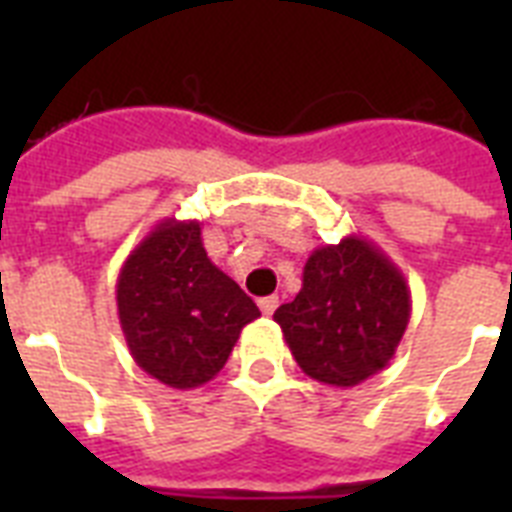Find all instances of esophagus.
<instances>
[{"label":"esophagus","instance_id":"34e87169","mask_svg":"<svg viewBox=\"0 0 512 512\" xmlns=\"http://www.w3.org/2000/svg\"><path fill=\"white\" fill-rule=\"evenodd\" d=\"M257 305H260V311H263V316H273V311L279 308V297H276V295L260 297V300H257Z\"/></svg>","mask_w":512,"mask_h":512}]
</instances>
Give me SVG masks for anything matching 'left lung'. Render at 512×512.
Instances as JSON below:
<instances>
[{
	"mask_svg": "<svg viewBox=\"0 0 512 512\" xmlns=\"http://www.w3.org/2000/svg\"><path fill=\"white\" fill-rule=\"evenodd\" d=\"M412 316L404 273L374 241L345 236L313 249L303 289L273 321L308 377L353 388L382 372Z\"/></svg>",
	"mask_w": 512,
	"mask_h": 512,
	"instance_id": "obj_1",
	"label": "left lung"
}]
</instances>
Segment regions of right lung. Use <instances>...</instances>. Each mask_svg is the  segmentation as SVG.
I'll use <instances>...</instances> for the list:
<instances>
[{
    "label": "right lung",
    "instance_id": "add662e5",
    "mask_svg": "<svg viewBox=\"0 0 512 512\" xmlns=\"http://www.w3.org/2000/svg\"><path fill=\"white\" fill-rule=\"evenodd\" d=\"M116 311L135 364L177 390L225 366L241 329L260 316L201 244L199 220L167 217L132 249L116 279Z\"/></svg>",
    "mask_w": 512,
    "mask_h": 512
}]
</instances>
